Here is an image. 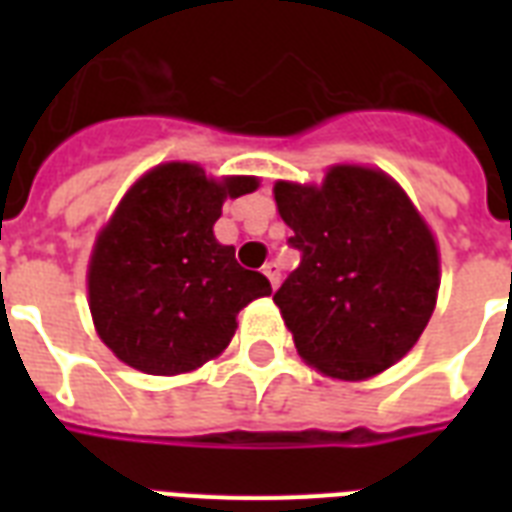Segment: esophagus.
<instances>
[{"label":"esophagus","mask_w":512,"mask_h":512,"mask_svg":"<svg viewBox=\"0 0 512 512\" xmlns=\"http://www.w3.org/2000/svg\"><path fill=\"white\" fill-rule=\"evenodd\" d=\"M263 273H265V279L271 281L273 289L279 287V265H276V263H265L263 265Z\"/></svg>","instance_id":"esophagus-1"}]
</instances>
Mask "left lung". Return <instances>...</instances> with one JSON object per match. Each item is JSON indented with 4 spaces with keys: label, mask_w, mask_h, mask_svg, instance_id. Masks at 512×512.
<instances>
[{
    "label": "left lung",
    "mask_w": 512,
    "mask_h": 512,
    "mask_svg": "<svg viewBox=\"0 0 512 512\" xmlns=\"http://www.w3.org/2000/svg\"><path fill=\"white\" fill-rule=\"evenodd\" d=\"M303 263L273 295L305 364L372 380L417 345L436 311L441 255L428 220L377 167L332 164L321 183L276 180Z\"/></svg>",
    "instance_id": "obj_1"
}]
</instances>
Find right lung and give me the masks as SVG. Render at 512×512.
I'll use <instances>...</instances> for the list:
<instances>
[{"label":"right lung","instance_id":"1","mask_svg":"<svg viewBox=\"0 0 512 512\" xmlns=\"http://www.w3.org/2000/svg\"><path fill=\"white\" fill-rule=\"evenodd\" d=\"M257 185L255 175L162 162L127 188L87 263L92 324L119 361L156 377L193 372L228 348L241 308L271 295L212 231L225 199Z\"/></svg>","mask_w":512,"mask_h":512}]
</instances>
